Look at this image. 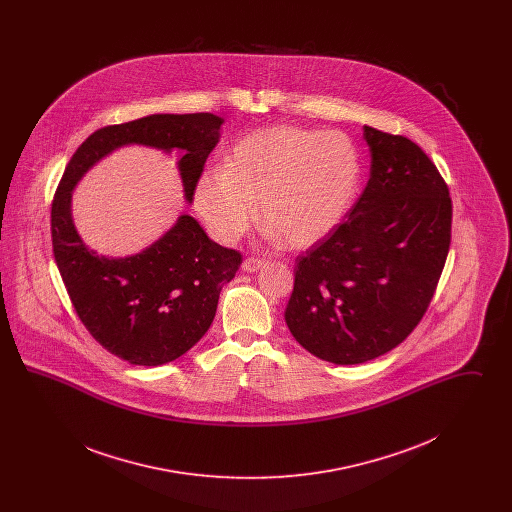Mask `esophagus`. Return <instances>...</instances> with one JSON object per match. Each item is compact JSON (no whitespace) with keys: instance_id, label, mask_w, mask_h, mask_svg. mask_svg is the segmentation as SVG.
I'll use <instances>...</instances> for the list:
<instances>
[{"instance_id":"esophagus-1","label":"esophagus","mask_w":512,"mask_h":512,"mask_svg":"<svg viewBox=\"0 0 512 512\" xmlns=\"http://www.w3.org/2000/svg\"><path fill=\"white\" fill-rule=\"evenodd\" d=\"M263 267H265V261L257 259V257H247L244 263H242V268H244L245 272H257L259 268Z\"/></svg>"}]
</instances>
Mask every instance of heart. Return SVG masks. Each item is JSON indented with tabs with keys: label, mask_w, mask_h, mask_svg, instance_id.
<instances>
[{
	"label": "heart",
	"mask_w": 512,
	"mask_h": 512,
	"mask_svg": "<svg viewBox=\"0 0 512 512\" xmlns=\"http://www.w3.org/2000/svg\"><path fill=\"white\" fill-rule=\"evenodd\" d=\"M361 182V151L347 134L278 124L244 136L224 169L203 172L194 207L220 244L238 242L259 213L268 240L305 249L340 226Z\"/></svg>",
	"instance_id": "b5f03b06"
}]
</instances>
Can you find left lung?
<instances>
[{"instance_id":"left-lung-1","label":"left lung","mask_w":512,"mask_h":512,"mask_svg":"<svg viewBox=\"0 0 512 512\" xmlns=\"http://www.w3.org/2000/svg\"><path fill=\"white\" fill-rule=\"evenodd\" d=\"M370 178L349 215L295 261L286 324L309 353L359 365L422 320L451 244L449 188L405 136L365 126Z\"/></svg>"}]
</instances>
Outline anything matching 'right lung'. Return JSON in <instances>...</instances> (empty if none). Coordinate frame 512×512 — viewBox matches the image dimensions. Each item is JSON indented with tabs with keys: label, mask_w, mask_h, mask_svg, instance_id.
Masks as SVG:
<instances>
[{
	"label": "right lung",
	"mask_w": 512,
	"mask_h": 512,
	"mask_svg": "<svg viewBox=\"0 0 512 512\" xmlns=\"http://www.w3.org/2000/svg\"><path fill=\"white\" fill-rule=\"evenodd\" d=\"M222 122L211 113L149 115L99 128L74 151L57 186L51 203L53 255L74 311L99 345L130 365H165L192 349L209 330L220 290L236 276L242 255L209 240L190 215L178 217L142 253L124 259L98 255L74 228V186L117 147L180 149L178 171L192 203Z\"/></svg>",
	"instance_id": "add662e5"
}]
</instances>
